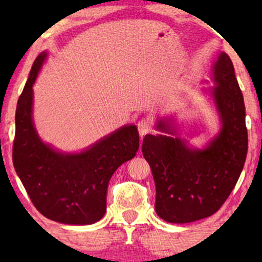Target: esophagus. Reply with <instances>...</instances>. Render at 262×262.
Segmentation results:
<instances>
[{
  "label": "esophagus",
  "instance_id": "esophagus-1",
  "mask_svg": "<svg viewBox=\"0 0 262 262\" xmlns=\"http://www.w3.org/2000/svg\"><path fill=\"white\" fill-rule=\"evenodd\" d=\"M137 127H138V131L139 134L142 136L148 134V132L151 130V121L149 119H146V118H143L137 123Z\"/></svg>",
  "mask_w": 262,
  "mask_h": 262
}]
</instances>
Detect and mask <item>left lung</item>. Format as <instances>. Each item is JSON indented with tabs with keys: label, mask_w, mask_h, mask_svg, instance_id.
<instances>
[{
	"label": "left lung",
	"mask_w": 262,
	"mask_h": 262,
	"mask_svg": "<svg viewBox=\"0 0 262 262\" xmlns=\"http://www.w3.org/2000/svg\"><path fill=\"white\" fill-rule=\"evenodd\" d=\"M212 95L222 119L220 135L204 150L189 149L180 138L146 135L143 156L156 186V213L169 223H189L212 216L230 195L248 151L246 107L234 66L222 52L213 67ZM157 128L170 132L160 120Z\"/></svg>",
	"instance_id": "1"
}]
</instances>
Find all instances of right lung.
<instances>
[{
	"instance_id": "obj_1",
	"label": "right lung",
	"mask_w": 262,
	"mask_h": 262,
	"mask_svg": "<svg viewBox=\"0 0 262 262\" xmlns=\"http://www.w3.org/2000/svg\"><path fill=\"white\" fill-rule=\"evenodd\" d=\"M45 57L46 53H41L34 60L17 100L14 168L42 216L64 224L95 223L106 212L111 177L138 151V130L135 125L124 126L85 151L71 155L44 144L32 121V87Z\"/></svg>"
}]
</instances>
